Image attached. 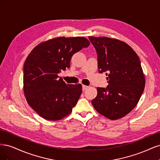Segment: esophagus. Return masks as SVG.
Masks as SVG:
<instances>
[{"mask_svg":"<svg viewBox=\"0 0 160 160\" xmlns=\"http://www.w3.org/2000/svg\"><path fill=\"white\" fill-rule=\"evenodd\" d=\"M88 88V86H86V85H82V89H83V91L86 90Z\"/></svg>","mask_w":160,"mask_h":160,"instance_id":"34e87169","label":"esophagus"}]
</instances>
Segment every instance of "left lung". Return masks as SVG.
<instances>
[{
  "label": "left lung",
  "mask_w": 160,
  "mask_h": 160,
  "mask_svg": "<svg viewBox=\"0 0 160 160\" xmlns=\"http://www.w3.org/2000/svg\"><path fill=\"white\" fill-rule=\"evenodd\" d=\"M98 54L99 72H106L107 88H98L91 103L98 112L111 120L122 118L136 105L146 80L141 62L127 43L108 37H89Z\"/></svg>",
  "instance_id": "obj_1"
}]
</instances>
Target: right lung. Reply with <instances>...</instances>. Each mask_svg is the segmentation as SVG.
Returning a JSON list of instances; mask_svg holds the SVG:
<instances>
[{"label": "right lung", "mask_w": 160, "mask_h": 160, "mask_svg": "<svg viewBox=\"0 0 160 160\" xmlns=\"http://www.w3.org/2000/svg\"><path fill=\"white\" fill-rule=\"evenodd\" d=\"M89 45L85 37H58L38 44L28 55L23 67L24 93L28 105L42 118L61 119L77 104L81 85L67 84L58 74L69 68L75 52Z\"/></svg>", "instance_id": "obj_1"}]
</instances>
